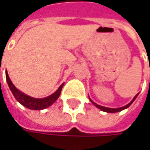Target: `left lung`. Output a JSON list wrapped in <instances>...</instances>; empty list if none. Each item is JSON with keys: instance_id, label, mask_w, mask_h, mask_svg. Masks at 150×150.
Returning a JSON list of instances; mask_svg holds the SVG:
<instances>
[{"instance_id": "left-lung-1", "label": "left lung", "mask_w": 150, "mask_h": 150, "mask_svg": "<svg viewBox=\"0 0 150 150\" xmlns=\"http://www.w3.org/2000/svg\"><path fill=\"white\" fill-rule=\"evenodd\" d=\"M138 94H139V93H138ZM138 94H136L135 97H134V98H133V100L131 101V102H130L129 104H127L126 106L122 107V108H106V107L100 106V105H98V104H97V103H94L93 101H92V100H91V99H90V100H91V102H92V103H93V104H94V105H95V106L97 107V108H98L99 109H101V110H102V111H103V112H119V111H122L123 109H125V108H129V107L130 105H131V104L133 103V102L135 100V98H137V96H138Z\"/></svg>"}]
</instances>
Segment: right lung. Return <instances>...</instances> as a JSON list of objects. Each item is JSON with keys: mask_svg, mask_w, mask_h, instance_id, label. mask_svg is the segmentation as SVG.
Returning a JSON list of instances; mask_svg holds the SVG:
<instances>
[{"mask_svg": "<svg viewBox=\"0 0 150 150\" xmlns=\"http://www.w3.org/2000/svg\"><path fill=\"white\" fill-rule=\"evenodd\" d=\"M6 81H7V83L9 85V88L11 91L12 94L14 95L15 98L24 107H26L29 109H33V110H41V109H44V108L49 107L50 105H52L60 96L61 91H62V87H63V84H62L59 87V88L53 94L50 95L47 98H32L30 96L24 94L21 91L16 89L13 83H11L7 72H6Z\"/></svg>", "mask_w": 150, "mask_h": 150, "instance_id": "add662e5", "label": "right lung"}]
</instances>
